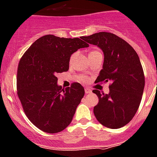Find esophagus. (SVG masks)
Masks as SVG:
<instances>
[{
  "label": "esophagus",
  "instance_id": "esophagus-1",
  "mask_svg": "<svg viewBox=\"0 0 157 157\" xmlns=\"http://www.w3.org/2000/svg\"><path fill=\"white\" fill-rule=\"evenodd\" d=\"M92 91H91V90H90V88L88 87H85V93L86 94H88V93H91Z\"/></svg>",
  "mask_w": 157,
  "mask_h": 157
}]
</instances>
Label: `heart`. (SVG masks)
<instances>
[{
  "label": "heart",
  "mask_w": 157,
  "mask_h": 157,
  "mask_svg": "<svg viewBox=\"0 0 157 157\" xmlns=\"http://www.w3.org/2000/svg\"><path fill=\"white\" fill-rule=\"evenodd\" d=\"M94 52H99V51H97V50H94V51H91L90 53H94ZM75 56V54H73V55L71 57V60H70V62H71V63L72 62V61H73ZM80 78H81V79H82V80H86V78L85 77V76H80Z\"/></svg>",
  "instance_id": "heart-1"
}]
</instances>
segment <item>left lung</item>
<instances>
[{"label": "left lung", "instance_id": "8db88e82", "mask_svg": "<svg viewBox=\"0 0 157 157\" xmlns=\"http://www.w3.org/2000/svg\"><path fill=\"white\" fill-rule=\"evenodd\" d=\"M82 39L100 48L104 54L103 69L95 82H111L109 94L93 90L99 98L94 116L107 128H122L136 115L144 92L145 79L139 56L126 41L114 33L99 32Z\"/></svg>", "mask_w": 157, "mask_h": 157}]
</instances>
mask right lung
I'll list each match as a JSON object with an SVG mask.
<instances>
[{
  "instance_id": "right-lung-1",
  "label": "right lung",
  "mask_w": 157,
  "mask_h": 157,
  "mask_svg": "<svg viewBox=\"0 0 157 157\" xmlns=\"http://www.w3.org/2000/svg\"><path fill=\"white\" fill-rule=\"evenodd\" d=\"M82 38L45 35L33 42L21 58L17 89L23 110L31 123L47 133L62 132L72 121L84 96L78 82L63 88L57 74L69 70L71 54L88 47Z\"/></svg>"
}]
</instances>
